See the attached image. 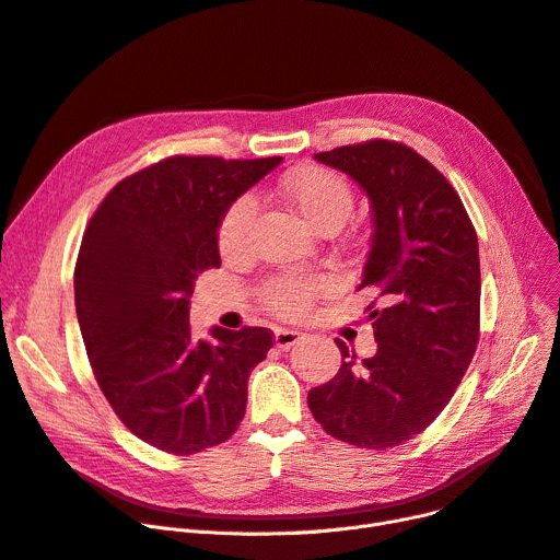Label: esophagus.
<instances>
[{"label":"esophagus","mask_w":560,"mask_h":560,"mask_svg":"<svg viewBox=\"0 0 560 560\" xmlns=\"http://www.w3.org/2000/svg\"><path fill=\"white\" fill-rule=\"evenodd\" d=\"M303 339V332L299 330H287V327H278L276 335H273V341L280 350H289L291 346H295Z\"/></svg>","instance_id":"esophagus-1"}]
</instances>
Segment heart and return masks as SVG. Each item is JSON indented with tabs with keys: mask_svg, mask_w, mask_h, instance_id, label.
I'll return each mask as SVG.
<instances>
[{
	"mask_svg": "<svg viewBox=\"0 0 560 560\" xmlns=\"http://www.w3.org/2000/svg\"><path fill=\"white\" fill-rule=\"evenodd\" d=\"M282 194L301 219L314 228L323 230L327 225H341L352 210V191L348 183L323 167H305L293 172L282 183ZM255 214L253 196H240V199L225 210L219 221V248L223 253H237L244 248L248 228ZM323 280L310 278H278L265 287V303L278 314H301L307 310L310 301L323 289Z\"/></svg>",
	"mask_w": 560,
	"mask_h": 560,
	"instance_id": "b5f03b06",
	"label": "heart"
}]
</instances>
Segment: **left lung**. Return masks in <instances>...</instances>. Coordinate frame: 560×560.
Here are the masks:
<instances>
[{"instance_id": "obj_1", "label": "left lung", "mask_w": 560, "mask_h": 560, "mask_svg": "<svg viewBox=\"0 0 560 560\" xmlns=\"http://www.w3.org/2000/svg\"><path fill=\"white\" fill-rule=\"evenodd\" d=\"M366 191L373 242L357 289L369 305L377 352L357 361L343 341L339 373L310 390L323 430L350 445L388 450L445 409L479 341V244L445 176L413 149L371 140L314 155Z\"/></svg>"}]
</instances>
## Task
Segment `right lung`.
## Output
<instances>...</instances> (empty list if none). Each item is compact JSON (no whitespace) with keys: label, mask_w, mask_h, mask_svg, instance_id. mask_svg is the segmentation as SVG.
<instances>
[{"label":"right lung","mask_w":560,"mask_h":560,"mask_svg":"<svg viewBox=\"0 0 560 560\" xmlns=\"http://www.w3.org/2000/svg\"><path fill=\"white\" fill-rule=\"evenodd\" d=\"M282 162L174 155L117 183L92 214L74 269V303L94 377L144 443L194 454L235 434L267 327L214 325L194 339L189 299L219 269V221Z\"/></svg>","instance_id":"right-lung-1"}]
</instances>
